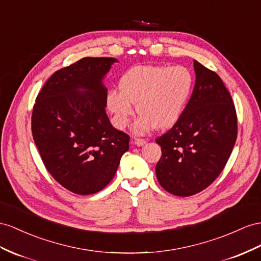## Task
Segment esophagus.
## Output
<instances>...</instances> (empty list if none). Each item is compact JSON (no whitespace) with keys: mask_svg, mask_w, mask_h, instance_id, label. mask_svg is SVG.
I'll list each match as a JSON object with an SVG mask.
<instances>
[{"mask_svg":"<svg viewBox=\"0 0 261 261\" xmlns=\"http://www.w3.org/2000/svg\"><path fill=\"white\" fill-rule=\"evenodd\" d=\"M132 143L138 145V146H142L145 144V140L144 139H135V140H132Z\"/></svg>","mask_w":261,"mask_h":261,"instance_id":"esophagus-1","label":"esophagus"}]
</instances>
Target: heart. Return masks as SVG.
<instances>
[{
	"label": "heart",
	"instance_id": "obj_1",
	"mask_svg": "<svg viewBox=\"0 0 261 261\" xmlns=\"http://www.w3.org/2000/svg\"><path fill=\"white\" fill-rule=\"evenodd\" d=\"M119 90H110L107 107L119 129L128 125L135 113L140 116L136 133L166 129L177 122L194 89V77L184 66H136L120 79Z\"/></svg>",
	"mask_w": 261,
	"mask_h": 261
}]
</instances>
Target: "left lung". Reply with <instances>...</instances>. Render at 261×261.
<instances>
[{
	"label": "left lung",
	"mask_w": 261,
	"mask_h": 261,
	"mask_svg": "<svg viewBox=\"0 0 261 261\" xmlns=\"http://www.w3.org/2000/svg\"><path fill=\"white\" fill-rule=\"evenodd\" d=\"M196 83L181 118L155 142L160 185L176 196L202 192L224 170L237 139L235 105L215 71L194 61Z\"/></svg>",
	"instance_id": "8db88e82"
}]
</instances>
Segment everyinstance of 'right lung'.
I'll list each match as a JSON object with an SVG mask.
<instances>
[{
  "instance_id": "right-lung-1",
  "label": "right lung",
  "mask_w": 261,
  "mask_h": 261,
  "mask_svg": "<svg viewBox=\"0 0 261 261\" xmlns=\"http://www.w3.org/2000/svg\"><path fill=\"white\" fill-rule=\"evenodd\" d=\"M115 62L85 57L55 71L33 107L32 133L45 168L75 194L105 189L129 150V135L113 128L106 113L102 78Z\"/></svg>"
}]
</instances>
